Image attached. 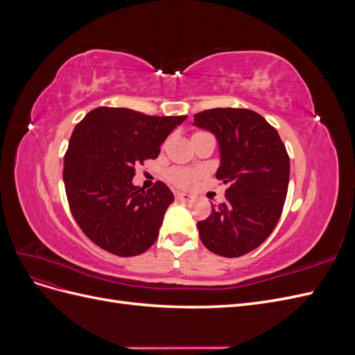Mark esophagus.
Segmentation results:
<instances>
[{
    "label": "esophagus",
    "mask_w": 355,
    "mask_h": 355,
    "mask_svg": "<svg viewBox=\"0 0 355 355\" xmlns=\"http://www.w3.org/2000/svg\"><path fill=\"white\" fill-rule=\"evenodd\" d=\"M176 198L178 200H180V201H185V202H191V201H194V196H191V194H185V192H178L176 194Z\"/></svg>",
    "instance_id": "1"
}]
</instances>
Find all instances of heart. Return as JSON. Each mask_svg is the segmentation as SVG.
Instances as JSON below:
<instances>
[{
	"mask_svg": "<svg viewBox=\"0 0 355 355\" xmlns=\"http://www.w3.org/2000/svg\"><path fill=\"white\" fill-rule=\"evenodd\" d=\"M168 178L175 185L187 188V187H191L196 182L197 171L189 170V168H173L168 173Z\"/></svg>",
	"mask_w": 355,
	"mask_h": 355,
	"instance_id": "heart-1",
	"label": "heart"
}]
</instances>
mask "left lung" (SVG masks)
<instances>
[{
  "instance_id": "1",
  "label": "left lung",
  "mask_w": 355,
  "mask_h": 355,
  "mask_svg": "<svg viewBox=\"0 0 355 355\" xmlns=\"http://www.w3.org/2000/svg\"><path fill=\"white\" fill-rule=\"evenodd\" d=\"M194 125L214 135L220 164L216 178L227 201L197 223L202 244L223 257L259 247L282 216L290 159L275 128L262 115L241 108H214L194 115Z\"/></svg>"
}]
</instances>
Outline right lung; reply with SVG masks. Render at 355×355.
<instances>
[{
	"label": "right lung",
	"mask_w": 355,
	"mask_h": 355,
	"mask_svg": "<svg viewBox=\"0 0 355 355\" xmlns=\"http://www.w3.org/2000/svg\"><path fill=\"white\" fill-rule=\"evenodd\" d=\"M185 120L101 106L75 125L63 161L67 197L83 232L103 250L136 256L158 239L173 192L159 180L144 191L132 179Z\"/></svg>",
	"instance_id": "add662e5"
}]
</instances>
